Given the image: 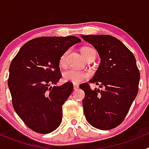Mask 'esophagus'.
Masks as SVG:
<instances>
[{"mask_svg": "<svg viewBox=\"0 0 149 149\" xmlns=\"http://www.w3.org/2000/svg\"><path fill=\"white\" fill-rule=\"evenodd\" d=\"M74 90H76V89H78V88H79V86L78 85H77V84H74Z\"/></svg>", "mask_w": 149, "mask_h": 149, "instance_id": "obj_1", "label": "esophagus"}]
</instances>
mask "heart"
Wrapping results in <instances>:
<instances>
[{
	"mask_svg": "<svg viewBox=\"0 0 149 149\" xmlns=\"http://www.w3.org/2000/svg\"><path fill=\"white\" fill-rule=\"evenodd\" d=\"M81 54L84 56L85 59H88L93 53H95L94 50L89 47H83L81 49ZM68 51L62 54L60 58V65L61 67H65L66 65V59L68 55ZM89 77V74L82 71L75 70V69H70L63 73V79L67 82H71L72 84H79L85 81Z\"/></svg>",
	"mask_w": 149,
	"mask_h": 149,
	"instance_id": "1",
	"label": "heart"
}]
</instances>
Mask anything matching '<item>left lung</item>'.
<instances>
[{
	"label": "left lung",
	"instance_id": "obj_1",
	"mask_svg": "<svg viewBox=\"0 0 149 149\" xmlns=\"http://www.w3.org/2000/svg\"><path fill=\"white\" fill-rule=\"evenodd\" d=\"M93 45L101 58V64L89 82L102 89H92L84 83V115L91 125L100 130H110L125 118L139 89L140 74L136 59L130 50L110 35H82Z\"/></svg>",
	"mask_w": 149,
	"mask_h": 149
}]
</instances>
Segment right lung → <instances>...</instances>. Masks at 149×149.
<instances>
[{
	"label": "right lung",
	"mask_w": 149,
	"mask_h": 149,
	"mask_svg": "<svg viewBox=\"0 0 149 149\" xmlns=\"http://www.w3.org/2000/svg\"><path fill=\"white\" fill-rule=\"evenodd\" d=\"M81 42L73 36L36 38L24 45L12 61L8 86L13 108L35 132L48 134L60 126L62 107L72 94L73 84L51 85L62 77L60 56Z\"/></svg>",
	"instance_id": "obj_1"
}]
</instances>
